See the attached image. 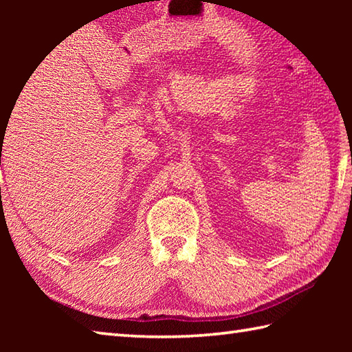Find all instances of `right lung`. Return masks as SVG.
<instances>
[{
    "label": "right lung",
    "mask_w": 352,
    "mask_h": 352,
    "mask_svg": "<svg viewBox=\"0 0 352 352\" xmlns=\"http://www.w3.org/2000/svg\"><path fill=\"white\" fill-rule=\"evenodd\" d=\"M0 164H1V163H0Z\"/></svg>",
    "instance_id": "right-lung-1"
}]
</instances>
